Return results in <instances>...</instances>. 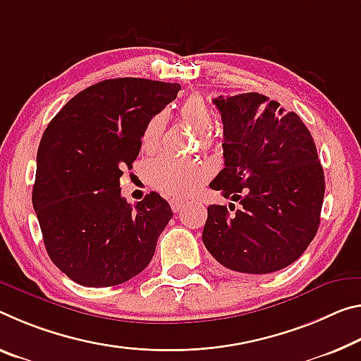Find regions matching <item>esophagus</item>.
<instances>
[{
	"label": "esophagus",
	"mask_w": 361,
	"mask_h": 361,
	"mask_svg": "<svg viewBox=\"0 0 361 361\" xmlns=\"http://www.w3.org/2000/svg\"><path fill=\"white\" fill-rule=\"evenodd\" d=\"M185 201H183V199H171L170 201V207H171V210L173 212H180L183 207H185Z\"/></svg>",
	"instance_id": "esophagus-1"
}]
</instances>
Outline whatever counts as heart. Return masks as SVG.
Here are the masks:
<instances>
[{"label": "heart", "instance_id": "heart-1", "mask_svg": "<svg viewBox=\"0 0 361 361\" xmlns=\"http://www.w3.org/2000/svg\"><path fill=\"white\" fill-rule=\"evenodd\" d=\"M180 117L197 133H202L201 142L204 147H212L216 142V136L210 130L214 123V112L201 96H191L180 106ZM167 117L159 112L146 123L141 135V146L147 152L157 149L162 138ZM207 178V170L202 164L194 160H181L171 156H160L147 165V180L160 192L167 196H183L191 192Z\"/></svg>", "mask_w": 361, "mask_h": 361}]
</instances>
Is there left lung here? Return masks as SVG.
I'll return each instance as SVG.
<instances>
[{
  "label": "left lung",
  "instance_id": "left-lung-1",
  "mask_svg": "<svg viewBox=\"0 0 361 361\" xmlns=\"http://www.w3.org/2000/svg\"><path fill=\"white\" fill-rule=\"evenodd\" d=\"M225 167L210 183L241 204L209 205L202 241L228 270L267 274L305 252L319 226L324 173L295 112L259 93L219 96Z\"/></svg>",
  "mask_w": 361,
  "mask_h": 361
}]
</instances>
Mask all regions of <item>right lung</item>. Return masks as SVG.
Masks as SVG:
<instances>
[{
	"mask_svg": "<svg viewBox=\"0 0 361 361\" xmlns=\"http://www.w3.org/2000/svg\"><path fill=\"white\" fill-rule=\"evenodd\" d=\"M180 90L147 78L102 80L44 130L32 202L49 259L72 281L109 288L149 265L173 212L154 191L128 204L120 176L138 157L146 123Z\"/></svg>",
	"mask_w": 361,
	"mask_h": 361,
	"instance_id": "add662e5",
	"label": "right lung"
}]
</instances>
